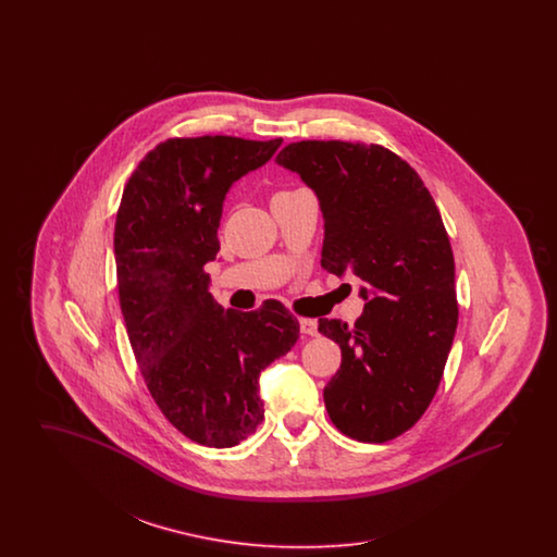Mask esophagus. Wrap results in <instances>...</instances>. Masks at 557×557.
<instances>
[{"label":"esophagus","mask_w":557,"mask_h":557,"mask_svg":"<svg viewBox=\"0 0 557 557\" xmlns=\"http://www.w3.org/2000/svg\"><path fill=\"white\" fill-rule=\"evenodd\" d=\"M300 323V332L305 336H315L318 334V321L315 319H298Z\"/></svg>","instance_id":"34e87169"}]
</instances>
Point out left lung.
Segmentation results:
<instances>
[{"mask_svg": "<svg viewBox=\"0 0 557 557\" xmlns=\"http://www.w3.org/2000/svg\"><path fill=\"white\" fill-rule=\"evenodd\" d=\"M275 162L315 191L321 267L363 282L355 327L319 319L343 363L323 388L334 425L361 443L397 438L436 395L457 330L449 236L420 175L382 146L296 141Z\"/></svg>", "mask_w": 557, "mask_h": 557, "instance_id": "left-lung-1", "label": "left lung"}]
</instances>
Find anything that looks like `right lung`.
Wrapping results in <instances>:
<instances>
[{"label": "right lung", "mask_w": 557, "mask_h": 557, "mask_svg": "<svg viewBox=\"0 0 557 557\" xmlns=\"http://www.w3.org/2000/svg\"><path fill=\"white\" fill-rule=\"evenodd\" d=\"M282 139L175 137L146 154L116 212L114 259L133 355L164 418L189 441L227 449L263 422L259 377L298 341L277 300L223 309L205 265L219 252L230 187Z\"/></svg>", "instance_id": "obj_1"}]
</instances>
